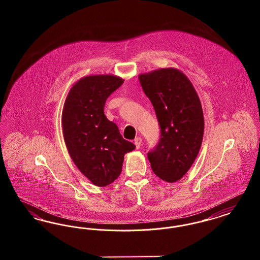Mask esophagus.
Instances as JSON below:
<instances>
[{
  "label": "esophagus",
  "instance_id": "1",
  "mask_svg": "<svg viewBox=\"0 0 260 260\" xmlns=\"http://www.w3.org/2000/svg\"><path fill=\"white\" fill-rule=\"evenodd\" d=\"M141 141H142L141 137H136V139H135V144H136V149H138L140 147V145H141Z\"/></svg>",
  "mask_w": 260,
  "mask_h": 260
}]
</instances>
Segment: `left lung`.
Returning a JSON list of instances; mask_svg holds the SVG:
<instances>
[{
	"mask_svg": "<svg viewBox=\"0 0 260 260\" xmlns=\"http://www.w3.org/2000/svg\"><path fill=\"white\" fill-rule=\"evenodd\" d=\"M161 127L158 145L148 153L154 173L175 182L198 156L204 136V114L196 89L176 68H160L138 76Z\"/></svg>",
	"mask_w": 260,
	"mask_h": 260,
	"instance_id": "left-lung-1",
	"label": "left lung"
}]
</instances>
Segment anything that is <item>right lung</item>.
Here are the masks:
<instances>
[{
  "label": "right lung",
  "mask_w": 260,
  "mask_h": 260,
  "mask_svg": "<svg viewBox=\"0 0 260 260\" xmlns=\"http://www.w3.org/2000/svg\"><path fill=\"white\" fill-rule=\"evenodd\" d=\"M123 83L124 79L115 75L84 77L70 88L62 110L68 153L79 171L99 187L119 177L124 154L136 149L104 115L106 99Z\"/></svg>",
  "instance_id": "add662e5"
}]
</instances>
